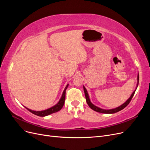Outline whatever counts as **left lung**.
I'll return each mask as SVG.
<instances>
[{
  "label": "left lung",
  "instance_id": "1",
  "mask_svg": "<svg viewBox=\"0 0 150 150\" xmlns=\"http://www.w3.org/2000/svg\"><path fill=\"white\" fill-rule=\"evenodd\" d=\"M137 87H136V89L135 90L133 91V93L131 94V95L130 96V97L127 99V101L124 103L122 104H121V106L117 107L116 108H114V109H111V110H104V109H102V108H99L96 106H95L94 104H93L90 101V99H89V94L88 93V91L87 90H86V89L85 88L84 86H83V88H84V94H85V97H86V102H87L88 106L92 109V110H93L94 111H96V112H101V113H104V114H113V113H115V112H118L122 110H123V109L126 107L127 106H128V104L129 103V102L131 101V99H132V98L133 97L134 94V93L136 91V90H137V88H138V83H139V74H138V76H137Z\"/></svg>",
  "mask_w": 150,
  "mask_h": 150
}]
</instances>
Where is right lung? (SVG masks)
<instances>
[{
  "label": "right lung",
  "mask_w": 150,
  "mask_h": 150,
  "mask_svg": "<svg viewBox=\"0 0 150 150\" xmlns=\"http://www.w3.org/2000/svg\"><path fill=\"white\" fill-rule=\"evenodd\" d=\"M68 86H69V84H67V86H66V88L64 90V91H63L62 93V96L61 98H60L59 101V102L55 104V105L52 106L51 108H48L47 109V110H43V111H33V110H30V109L28 108L25 107L26 109H28V110L31 112L32 113H33L34 115H37V116H42V117H44V116H48L49 115H51L52 114V113H54V112H56L59 111H60L62 108L63 107V106H64V101H65V98H66V89L67 88Z\"/></svg>",
  "instance_id": "add662e5"
}]
</instances>
